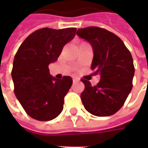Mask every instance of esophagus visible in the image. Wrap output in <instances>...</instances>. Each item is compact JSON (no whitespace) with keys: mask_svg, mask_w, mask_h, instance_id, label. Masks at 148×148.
<instances>
[{"mask_svg":"<svg viewBox=\"0 0 148 148\" xmlns=\"http://www.w3.org/2000/svg\"><path fill=\"white\" fill-rule=\"evenodd\" d=\"M73 82H74V83H76V82H79V79H77V78H73Z\"/></svg>","mask_w":148,"mask_h":148,"instance_id":"34e87169","label":"esophagus"}]
</instances>
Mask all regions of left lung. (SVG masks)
Returning <instances> with one entry per match:
<instances>
[{"label":"left lung","instance_id":"8db88e82","mask_svg":"<svg viewBox=\"0 0 148 148\" xmlns=\"http://www.w3.org/2000/svg\"><path fill=\"white\" fill-rule=\"evenodd\" d=\"M93 48L91 68L101 80L97 86L82 79L85 90L81 99L85 109L97 116H109L121 109L132 89L135 74L130 51L117 36L104 28L88 27L77 31Z\"/></svg>","mask_w":148,"mask_h":148}]
</instances>
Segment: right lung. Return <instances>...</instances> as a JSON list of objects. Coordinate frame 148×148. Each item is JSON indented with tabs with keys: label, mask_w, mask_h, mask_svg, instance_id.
Returning a JSON list of instances; mask_svg holds the SVG:
<instances>
[{
	"label": "right lung",
	"mask_w": 148,
	"mask_h": 148,
	"mask_svg": "<svg viewBox=\"0 0 148 148\" xmlns=\"http://www.w3.org/2000/svg\"><path fill=\"white\" fill-rule=\"evenodd\" d=\"M75 33L74 27L39 29L25 39L15 55L12 71L15 95L33 119L51 121L63 109L64 97L73 80L70 76L62 79L52 77L48 66L58 60Z\"/></svg>",
	"instance_id": "add662e5"
}]
</instances>
